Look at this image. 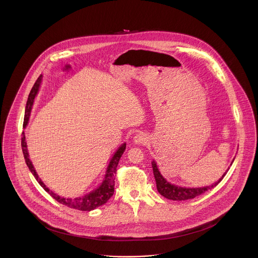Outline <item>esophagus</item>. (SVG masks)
Listing matches in <instances>:
<instances>
[{
	"label": "esophagus",
	"instance_id": "esophagus-1",
	"mask_svg": "<svg viewBox=\"0 0 258 258\" xmlns=\"http://www.w3.org/2000/svg\"><path fill=\"white\" fill-rule=\"evenodd\" d=\"M133 140H134L135 144H138V145L143 144V145H145L148 141L147 136L145 134H143V133H138V134H136L134 136Z\"/></svg>",
	"mask_w": 258,
	"mask_h": 258
}]
</instances>
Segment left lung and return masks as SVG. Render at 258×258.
<instances>
[{"mask_svg":"<svg viewBox=\"0 0 258 258\" xmlns=\"http://www.w3.org/2000/svg\"><path fill=\"white\" fill-rule=\"evenodd\" d=\"M152 168H153V173H154V176H155V180H156L158 191L163 197H165V198H167L169 200H173V201L189 200V199H194V198H196V197H198L200 195H203L207 190L212 189L213 187H215L217 184L221 182V180L223 179V177L225 176V174H226V173H224L221 179L216 184H212L210 186H204V187H183V186H178V185L170 184L169 182H167L163 178V176L160 174L155 161L152 162Z\"/></svg>","mask_w":258,"mask_h":258,"instance_id":"left-lung-1","label":"left lung"}]
</instances>
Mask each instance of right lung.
<instances>
[{"label": "right lung", "mask_w": 258, "mask_h": 258, "mask_svg": "<svg viewBox=\"0 0 258 258\" xmlns=\"http://www.w3.org/2000/svg\"><path fill=\"white\" fill-rule=\"evenodd\" d=\"M41 75L38 77L36 81V83L34 84L29 98H28V102H27V106H26V111H25V119H24V127L27 126L28 122H29V118L31 115V111L32 107L34 104V99L37 95V91H38V87L39 84L41 82ZM22 149H23V153H24V157L27 163V166L29 167L30 171L32 172V174L34 175V177L36 178L38 184H40L44 190L46 192H48L55 201H57L58 203H60L61 205H64L71 209H75V210H79V211H92L102 205H104L111 197L114 194V185H115V175H116V171H117V166L119 163V160L122 156V154L124 153L125 149H126V144H122L119 149L116 151V153L114 154V156L111 159L110 163L108 165L107 171H106V175L105 178L102 182V184H100L99 187H97L95 190L81 197V198H75V199H66L62 197H59L58 195L54 194L53 191H51L45 184H43V182L39 179V177L37 176V172L32 164V161L29 158V153H28V149H27V142H26V136L25 133H22Z\"/></svg>", "instance_id": "add662e5"}]
</instances>
